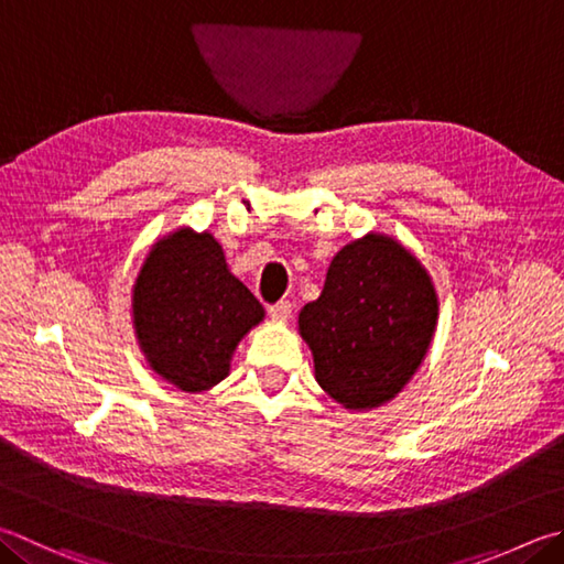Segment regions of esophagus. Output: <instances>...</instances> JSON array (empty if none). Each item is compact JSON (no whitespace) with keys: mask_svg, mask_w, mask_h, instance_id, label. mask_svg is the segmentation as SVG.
Here are the masks:
<instances>
[{"mask_svg":"<svg viewBox=\"0 0 564 564\" xmlns=\"http://www.w3.org/2000/svg\"><path fill=\"white\" fill-rule=\"evenodd\" d=\"M291 313H293V305L289 301H279L269 308V315L273 317L275 323H285L291 317Z\"/></svg>","mask_w":564,"mask_h":564,"instance_id":"esophagus-1","label":"esophagus"}]
</instances>
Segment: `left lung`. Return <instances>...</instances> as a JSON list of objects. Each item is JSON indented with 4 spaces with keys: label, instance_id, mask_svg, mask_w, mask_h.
Instances as JSON below:
<instances>
[{
    "label": "left lung",
    "instance_id": "1",
    "mask_svg": "<svg viewBox=\"0 0 564 564\" xmlns=\"http://www.w3.org/2000/svg\"><path fill=\"white\" fill-rule=\"evenodd\" d=\"M438 321V295L422 261L380 231L333 256L317 301L299 313L315 382L350 412L402 392L424 362Z\"/></svg>",
    "mask_w": 564,
    "mask_h": 564
}]
</instances>
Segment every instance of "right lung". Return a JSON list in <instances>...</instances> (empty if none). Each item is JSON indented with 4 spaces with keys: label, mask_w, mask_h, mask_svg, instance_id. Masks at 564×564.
Listing matches in <instances>:
<instances>
[{
    "label": "right lung",
    "mask_w": 564,
    "mask_h": 564,
    "mask_svg": "<svg viewBox=\"0 0 564 564\" xmlns=\"http://www.w3.org/2000/svg\"><path fill=\"white\" fill-rule=\"evenodd\" d=\"M263 305L229 271L209 231L180 227L152 243L132 283V327L150 370L187 394L219 384Z\"/></svg>",
    "instance_id": "right-lung-1"
}]
</instances>
